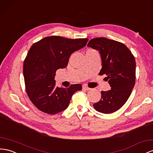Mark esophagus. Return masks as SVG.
Masks as SVG:
<instances>
[{"label":"esophagus","instance_id":"obj_1","mask_svg":"<svg viewBox=\"0 0 153 153\" xmlns=\"http://www.w3.org/2000/svg\"><path fill=\"white\" fill-rule=\"evenodd\" d=\"M82 89H84V90H86V91H89V90H90V89H91V88H88V87L87 86V85H85V84H84V85H82Z\"/></svg>","mask_w":153,"mask_h":153}]
</instances>
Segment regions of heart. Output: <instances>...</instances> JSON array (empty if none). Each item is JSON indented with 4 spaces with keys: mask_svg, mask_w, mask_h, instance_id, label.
I'll return each mask as SVG.
<instances>
[{
    "mask_svg": "<svg viewBox=\"0 0 153 153\" xmlns=\"http://www.w3.org/2000/svg\"><path fill=\"white\" fill-rule=\"evenodd\" d=\"M91 50H92V49H91ZM93 51H94V50H93Z\"/></svg>",
    "mask_w": 153,
    "mask_h": 153,
    "instance_id": "b5f03b06",
    "label": "heart"
}]
</instances>
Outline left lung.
Listing matches in <instances>:
<instances>
[{"instance_id": "1", "label": "left lung", "mask_w": 153, "mask_h": 153, "mask_svg": "<svg viewBox=\"0 0 153 153\" xmlns=\"http://www.w3.org/2000/svg\"><path fill=\"white\" fill-rule=\"evenodd\" d=\"M88 46L100 52L102 68L98 75H105L111 86L110 90L101 91L100 100L93 107L100 113H112L126 104L134 86V57L126 45L104 37L90 40Z\"/></svg>"}]
</instances>
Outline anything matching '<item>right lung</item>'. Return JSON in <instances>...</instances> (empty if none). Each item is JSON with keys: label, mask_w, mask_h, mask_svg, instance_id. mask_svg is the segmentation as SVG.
Listing matches in <instances>:
<instances>
[{"label": "right lung", "mask_w": 153, "mask_h": 153, "mask_svg": "<svg viewBox=\"0 0 153 153\" xmlns=\"http://www.w3.org/2000/svg\"><path fill=\"white\" fill-rule=\"evenodd\" d=\"M88 41L51 36L32 45L24 61L23 75L27 96L39 110L49 114L59 113L68 107L73 94L82 89L81 84L56 87L54 78L56 70L66 67L70 55Z\"/></svg>", "instance_id": "add662e5"}]
</instances>
